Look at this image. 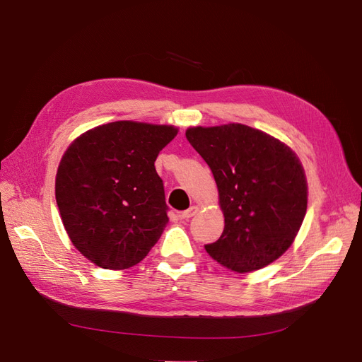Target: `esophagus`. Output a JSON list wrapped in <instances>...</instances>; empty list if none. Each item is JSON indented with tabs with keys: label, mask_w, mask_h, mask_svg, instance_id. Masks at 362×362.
<instances>
[{
	"label": "esophagus",
	"mask_w": 362,
	"mask_h": 362,
	"mask_svg": "<svg viewBox=\"0 0 362 362\" xmlns=\"http://www.w3.org/2000/svg\"><path fill=\"white\" fill-rule=\"evenodd\" d=\"M196 213H198V206H194V205H193V206H190V208H189V210L182 211L180 216H181L182 218H185V221H189V218H190V217H193Z\"/></svg>",
	"instance_id": "1"
}]
</instances>
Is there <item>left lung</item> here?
Masks as SVG:
<instances>
[{
  "mask_svg": "<svg viewBox=\"0 0 362 362\" xmlns=\"http://www.w3.org/2000/svg\"><path fill=\"white\" fill-rule=\"evenodd\" d=\"M185 137L210 166L225 216L221 238L205 245L208 255L237 273L278 259L306 213L299 158L282 141L242 124L189 128Z\"/></svg>",
  "mask_w": 362,
  "mask_h": 362,
  "instance_id": "1",
  "label": "left lung"
}]
</instances>
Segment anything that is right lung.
<instances>
[{"label": "right lung", "instance_id": "obj_1", "mask_svg": "<svg viewBox=\"0 0 362 362\" xmlns=\"http://www.w3.org/2000/svg\"><path fill=\"white\" fill-rule=\"evenodd\" d=\"M177 133L119 120L87 131L64 152L57 206L71 242L96 266L133 267L158 242L169 206L154 163Z\"/></svg>", "mask_w": 362, "mask_h": 362}]
</instances>
